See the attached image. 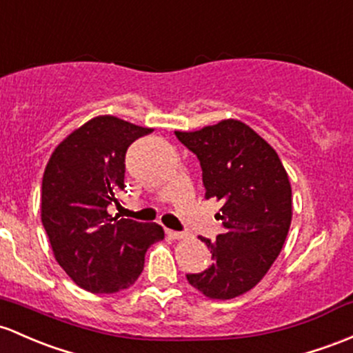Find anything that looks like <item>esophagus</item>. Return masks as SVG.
<instances>
[{"label":"esophagus","instance_id":"1","mask_svg":"<svg viewBox=\"0 0 353 353\" xmlns=\"http://www.w3.org/2000/svg\"><path fill=\"white\" fill-rule=\"evenodd\" d=\"M168 233V236L170 239H183L185 238V233H181V231H172V230H168L165 231Z\"/></svg>","mask_w":353,"mask_h":353}]
</instances>
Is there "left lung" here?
<instances>
[{"label":"left lung","mask_w":353,"mask_h":353,"mask_svg":"<svg viewBox=\"0 0 353 353\" xmlns=\"http://www.w3.org/2000/svg\"><path fill=\"white\" fill-rule=\"evenodd\" d=\"M203 169L206 199L223 203L224 233L201 238L212 265L188 274L189 285L211 300H231L254 288L280 254L292 224V184L276 150L236 119L194 132L176 130Z\"/></svg>","instance_id":"8db88e82"}]
</instances>
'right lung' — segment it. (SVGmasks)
Masks as SVG:
<instances>
[{"mask_svg":"<svg viewBox=\"0 0 353 353\" xmlns=\"http://www.w3.org/2000/svg\"><path fill=\"white\" fill-rule=\"evenodd\" d=\"M114 115H99L53 150L41 184V223L53 256L80 288L117 293L144 270L145 251L164 239L156 223L112 218L107 206L123 191L125 152L150 134Z\"/></svg>","mask_w":353,"mask_h":353,"instance_id":"obj_1","label":"right lung"}]
</instances>
